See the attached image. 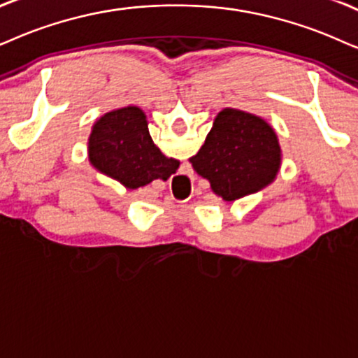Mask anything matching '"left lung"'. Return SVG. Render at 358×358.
<instances>
[{"label":"left lung","instance_id":"left-lung-1","mask_svg":"<svg viewBox=\"0 0 358 358\" xmlns=\"http://www.w3.org/2000/svg\"><path fill=\"white\" fill-rule=\"evenodd\" d=\"M189 162L213 192L224 201H234L274 182L280 166L279 140L261 117L224 108Z\"/></svg>","mask_w":358,"mask_h":358}]
</instances>
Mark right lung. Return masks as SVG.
I'll list each match as a JSON object with an SVG mask.
<instances>
[{"label": "right lung", "instance_id": "right-lung-1", "mask_svg": "<svg viewBox=\"0 0 358 358\" xmlns=\"http://www.w3.org/2000/svg\"><path fill=\"white\" fill-rule=\"evenodd\" d=\"M89 160L99 171L130 189L157 178L166 180L180 165L153 143L145 114L132 106L107 112L94 124Z\"/></svg>", "mask_w": 358, "mask_h": 358}]
</instances>
